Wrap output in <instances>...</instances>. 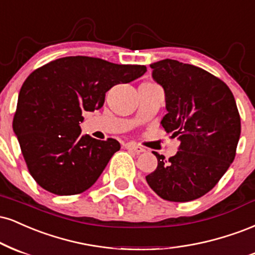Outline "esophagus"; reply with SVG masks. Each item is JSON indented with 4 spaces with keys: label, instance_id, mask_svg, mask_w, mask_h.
Wrapping results in <instances>:
<instances>
[{
    "label": "esophagus",
    "instance_id": "esophagus-1",
    "mask_svg": "<svg viewBox=\"0 0 255 255\" xmlns=\"http://www.w3.org/2000/svg\"><path fill=\"white\" fill-rule=\"evenodd\" d=\"M125 148L128 149V150H132L134 152H137V154H140V152L145 151L144 148H142V146L134 144V143H128V144H125Z\"/></svg>",
    "mask_w": 255,
    "mask_h": 255
}]
</instances>
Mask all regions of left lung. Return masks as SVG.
<instances>
[{"label":"left lung","instance_id":"obj_1","mask_svg":"<svg viewBox=\"0 0 255 255\" xmlns=\"http://www.w3.org/2000/svg\"><path fill=\"white\" fill-rule=\"evenodd\" d=\"M152 79L163 88L167 115L164 131L180 146L145 176L151 190L169 202H190L204 196L234 161L241 122L229 87L204 69L162 59L150 64Z\"/></svg>","mask_w":255,"mask_h":255}]
</instances>
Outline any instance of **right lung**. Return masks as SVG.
<instances>
[{
  "label": "right lung",
  "mask_w": 255,
  "mask_h": 255,
  "mask_svg": "<svg viewBox=\"0 0 255 255\" xmlns=\"http://www.w3.org/2000/svg\"><path fill=\"white\" fill-rule=\"evenodd\" d=\"M145 71L144 65L71 56L47 63L27 77L17 98L13 130L39 186L70 196L95 184L121 144L113 138L81 134L82 113L101 109L107 91Z\"/></svg>",
  "instance_id": "add662e5"
}]
</instances>
